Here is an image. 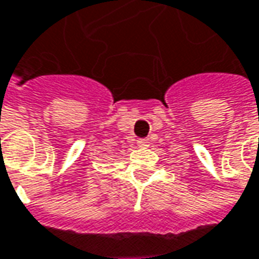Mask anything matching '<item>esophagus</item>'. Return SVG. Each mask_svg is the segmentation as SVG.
<instances>
[{
	"instance_id": "obj_1",
	"label": "esophagus",
	"mask_w": 259,
	"mask_h": 259,
	"mask_svg": "<svg viewBox=\"0 0 259 259\" xmlns=\"http://www.w3.org/2000/svg\"><path fill=\"white\" fill-rule=\"evenodd\" d=\"M137 146L139 147H146V146H149V140L147 139H139L137 140Z\"/></svg>"
}]
</instances>
